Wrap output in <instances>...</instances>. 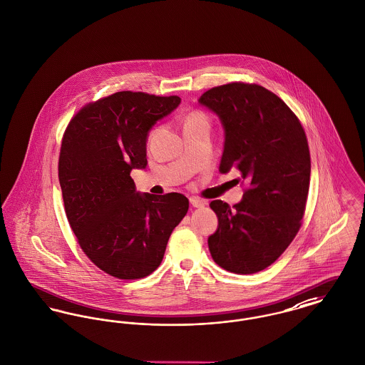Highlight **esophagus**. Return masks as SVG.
<instances>
[{
	"mask_svg": "<svg viewBox=\"0 0 365 365\" xmlns=\"http://www.w3.org/2000/svg\"><path fill=\"white\" fill-rule=\"evenodd\" d=\"M190 203L194 206V207H203L206 205L205 200L199 199V197H190Z\"/></svg>",
	"mask_w": 365,
	"mask_h": 365,
	"instance_id": "esophagus-1",
	"label": "esophagus"
}]
</instances>
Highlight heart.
I'll use <instances>...</instances> for the list:
<instances>
[{
    "label": "heart",
    "mask_w": 365,
    "mask_h": 365,
    "mask_svg": "<svg viewBox=\"0 0 365 365\" xmlns=\"http://www.w3.org/2000/svg\"><path fill=\"white\" fill-rule=\"evenodd\" d=\"M197 122H207V119H206V116H205L203 113L194 112V113H191V115L187 118V122H185V124H191V123Z\"/></svg>",
    "instance_id": "1"
}]
</instances>
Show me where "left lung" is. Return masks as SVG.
<instances>
[{
  "instance_id": "obj_1",
  "label": "left lung",
  "mask_w": 365,
  "mask_h": 365,
  "mask_svg": "<svg viewBox=\"0 0 365 365\" xmlns=\"http://www.w3.org/2000/svg\"><path fill=\"white\" fill-rule=\"evenodd\" d=\"M197 102L224 128L220 173L237 169L250 185L232 207L210 202L219 219L210 255L235 274L262 271L285 252L304 215L312 171L304 130L281 98L257 84L215 87Z\"/></svg>"
}]
</instances>
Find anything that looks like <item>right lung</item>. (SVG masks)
Here are the masks:
<instances>
[{
    "label": "right lung",
    "instance_id": "add662e5",
    "mask_svg": "<svg viewBox=\"0 0 365 365\" xmlns=\"http://www.w3.org/2000/svg\"><path fill=\"white\" fill-rule=\"evenodd\" d=\"M181 98L120 91L83 108L59 155L66 217L88 259L120 279L144 278L162 263L190 202L182 194H141L130 177L145 169L152 127Z\"/></svg>",
    "mask_w": 365,
    "mask_h": 365
}]
</instances>
